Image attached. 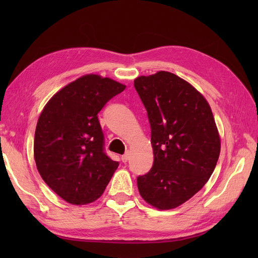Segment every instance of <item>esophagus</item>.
<instances>
[{
	"instance_id": "1",
	"label": "esophagus",
	"mask_w": 258,
	"mask_h": 258,
	"mask_svg": "<svg viewBox=\"0 0 258 258\" xmlns=\"http://www.w3.org/2000/svg\"><path fill=\"white\" fill-rule=\"evenodd\" d=\"M128 160H130V154H128V152H127V153H125V154L122 156V162L126 163Z\"/></svg>"
}]
</instances>
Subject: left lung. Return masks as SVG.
Returning <instances> with one entry per match:
<instances>
[{
  "label": "left lung",
  "mask_w": 258,
  "mask_h": 258,
  "mask_svg": "<svg viewBox=\"0 0 258 258\" xmlns=\"http://www.w3.org/2000/svg\"><path fill=\"white\" fill-rule=\"evenodd\" d=\"M147 111L154 163L138 177L141 196L158 210L182 205L202 189L220 157L210 104L188 82L160 71L134 81Z\"/></svg>",
  "instance_id": "1"
}]
</instances>
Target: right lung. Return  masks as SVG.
Listing matches in <instances>:
<instances>
[{"label":"right lung","instance_id":"add662e5","mask_svg":"<svg viewBox=\"0 0 258 258\" xmlns=\"http://www.w3.org/2000/svg\"><path fill=\"white\" fill-rule=\"evenodd\" d=\"M125 85L87 74L64 86L38 117L34 160L43 180L64 201L84 205L105 190L118 162L104 151L97 114Z\"/></svg>","mask_w":258,"mask_h":258}]
</instances>
